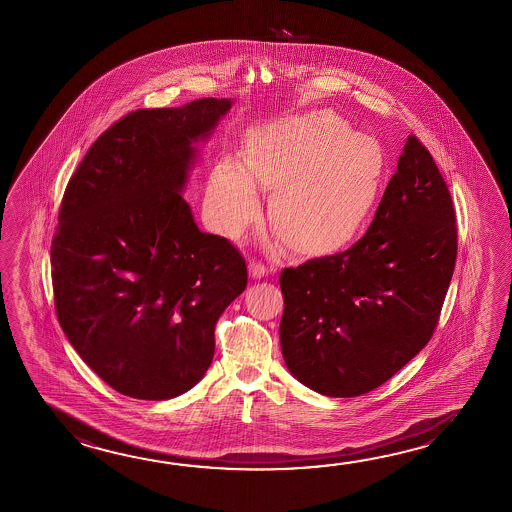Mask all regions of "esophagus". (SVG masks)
Returning <instances> with one entry per match:
<instances>
[{
    "mask_svg": "<svg viewBox=\"0 0 512 512\" xmlns=\"http://www.w3.org/2000/svg\"><path fill=\"white\" fill-rule=\"evenodd\" d=\"M248 270H250L251 277H255V279H261L264 275H268V272H273V268L268 270L261 261H255V259H251Z\"/></svg>",
    "mask_w": 512,
    "mask_h": 512,
    "instance_id": "1",
    "label": "esophagus"
}]
</instances>
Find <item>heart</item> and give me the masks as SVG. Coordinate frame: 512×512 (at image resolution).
<instances>
[{
    "label": "heart",
    "mask_w": 512,
    "mask_h": 512,
    "mask_svg": "<svg viewBox=\"0 0 512 512\" xmlns=\"http://www.w3.org/2000/svg\"><path fill=\"white\" fill-rule=\"evenodd\" d=\"M383 149L352 133L334 111L288 116L264 127L244 151V167L220 160L209 175V206L224 235L237 237L259 213L255 186L272 191L273 230L299 255L346 248L376 208Z\"/></svg>",
    "instance_id": "1"
}]
</instances>
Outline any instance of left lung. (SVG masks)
I'll list each match as a JSON object with an SVG mask.
<instances>
[{
    "label": "left lung",
    "mask_w": 512,
    "mask_h": 512,
    "mask_svg": "<svg viewBox=\"0 0 512 512\" xmlns=\"http://www.w3.org/2000/svg\"><path fill=\"white\" fill-rule=\"evenodd\" d=\"M458 255L445 178L418 136L361 239L281 272L284 361L303 385L354 397L383 385L438 326Z\"/></svg>",
    "instance_id": "8db88e82"
}]
</instances>
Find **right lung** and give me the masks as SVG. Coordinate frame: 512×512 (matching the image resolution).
Segmentation results:
<instances>
[{
	"label": "right lung",
	"instance_id": "1",
	"mask_svg": "<svg viewBox=\"0 0 512 512\" xmlns=\"http://www.w3.org/2000/svg\"><path fill=\"white\" fill-rule=\"evenodd\" d=\"M230 100L136 109L94 140L63 193L51 246L54 308L74 350L116 392H188L215 324L248 284L230 240L202 233L180 195Z\"/></svg>",
	"mask_w": 512,
	"mask_h": 512
}]
</instances>
